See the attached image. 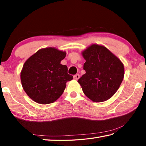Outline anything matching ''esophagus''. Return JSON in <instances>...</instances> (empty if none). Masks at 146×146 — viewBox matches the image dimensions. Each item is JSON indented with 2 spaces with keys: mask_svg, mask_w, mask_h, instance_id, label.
<instances>
[{
  "mask_svg": "<svg viewBox=\"0 0 146 146\" xmlns=\"http://www.w3.org/2000/svg\"><path fill=\"white\" fill-rule=\"evenodd\" d=\"M73 78H74V79H75V80H77L79 78H80V75H79V74H76L75 75H74Z\"/></svg>",
  "mask_w": 146,
  "mask_h": 146,
  "instance_id": "34e87169",
  "label": "esophagus"
}]
</instances>
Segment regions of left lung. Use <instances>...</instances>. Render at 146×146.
I'll return each instance as SVG.
<instances>
[{
  "instance_id": "8db88e82",
  "label": "left lung",
  "mask_w": 146,
  "mask_h": 146,
  "mask_svg": "<svg viewBox=\"0 0 146 146\" xmlns=\"http://www.w3.org/2000/svg\"><path fill=\"white\" fill-rule=\"evenodd\" d=\"M86 73L78 80L86 97L93 102H104L113 97L122 83L124 67L106 47L92 44L82 51Z\"/></svg>"
}]
</instances>
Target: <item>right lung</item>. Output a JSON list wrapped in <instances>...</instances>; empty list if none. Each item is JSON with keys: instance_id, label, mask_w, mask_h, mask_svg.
Wrapping results in <instances>:
<instances>
[{"instance_id": "add662e5", "label": "right lung", "mask_w": 146, "mask_h": 146, "mask_svg": "<svg viewBox=\"0 0 146 146\" xmlns=\"http://www.w3.org/2000/svg\"><path fill=\"white\" fill-rule=\"evenodd\" d=\"M66 55L65 51L46 48L39 49L25 62L21 73L22 86L35 102H54L63 93L66 82L72 80L67 66L60 64Z\"/></svg>"}]
</instances>
